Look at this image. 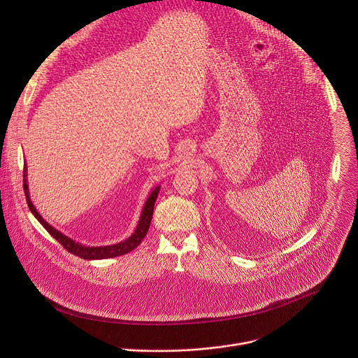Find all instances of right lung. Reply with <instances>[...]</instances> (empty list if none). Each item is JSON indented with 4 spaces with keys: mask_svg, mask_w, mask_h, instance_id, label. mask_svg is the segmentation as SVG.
Instances as JSON below:
<instances>
[{
    "mask_svg": "<svg viewBox=\"0 0 358 358\" xmlns=\"http://www.w3.org/2000/svg\"><path fill=\"white\" fill-rule=\"evenodd\" d=\"M23 189H24V195H26V201L29 205L30 212L34 215V217L40 221V224L68 250L74 256H78L81 259L85 260H101V259H110V257H117V256H123L131 250H134L143 239V236L146 235L149 225H150V220L153 215V208H155V202L157 198V194L160 191V185H156L152 192L149 194L145 205H143V212L140 215L138 224L134 229V232L124 241L115 243V245H106V246H85L83 243H78L76 241H73L72 238L66 236L65 234H62L61 231H58L57 228H54L52 225H50L41 215L36 210L34 205L31 203L30 195H29V185H27V167L24 163L23 167Z\"/></svg>",
    "mask_w": 358,
    "mask_h": 358,
    "instance_id": "obj_1",
    "label": "right lung"
}]
</instances>
